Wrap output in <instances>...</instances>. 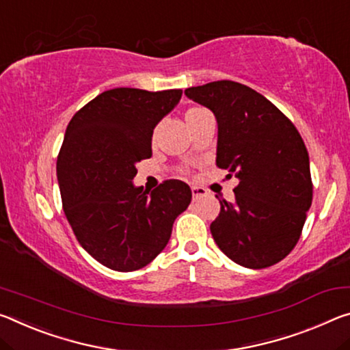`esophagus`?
I'll return each instance as SVG.
<instances>
[{
  "mask_svg": "<svg viewBox=\"0 0 350 350\" xmlns=\"http://www.w3.org/2000/svg\"><path fill=\"white\" fill-rule=\"evenodd\" d=\"M191 195H193V199H198V198L207 195V191H205L201 187H191Z\"/></svg>",
  "mask_w": 350,
  "mask_h": 350,
  "instance_id": "esophagus-1",
  "label": "esophagus"
}]
</instances>
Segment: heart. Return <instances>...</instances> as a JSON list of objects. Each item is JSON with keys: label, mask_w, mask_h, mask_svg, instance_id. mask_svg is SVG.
<instances>
[{"label": "heart", "mask_w": 350, "mask_h": 350, "mask_svg": "<svg viewBox=\"0 0 350 350\" xmlns=\"http://www.w3.org/2000/svg\"><path fill=\"white\" fill-rule=\"evenodd\" d=\"M208 113H210L208 110L204 107H190L185 112V123H187V126H190L195 123V121H198L199 118H202L204 115H208ZM152 140H155V134L152 135Z\"/></svg>", "instance_id": "heart-1"}]
</instances>
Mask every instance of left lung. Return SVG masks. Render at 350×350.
I'll use <instances>...</instances> for the list:
<instances>
[{
	"label": "left lung",
	"mask_w": 350,
	"mask_h": 350,
	"mask_svg": "<svg viewBox=\"0 0 350 350\" xmlns=\"http://www.w3.org/2000/svg\"><path fill=\"white\" fill-rule=\"evenodd\" d=\"M185 95L218 121L216 165L240 179L210 224L227 257L251 269L279 263L297 245L313 199L310 160L296 126L251 87L215 81Z\"/></svg>",
	"instance_id": "1"
}]
</instances>
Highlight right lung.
Segmentation results:
<instances>
[{"mask_svg":"<svg viewBox=\"0 0 350 350\" xmlns=\"http://www.w3.org/2000/svg\"><path fill=\"white\" fill-rule=\"evenodd\" d=\"M180 96L179 88H112L77 110L66 127L57 157L64 212L79 245L113 271L151 263L191 202L182 180H165L151 193L132 184L135 165L152 155L154 127Z\"/></svg>","mask_w":350,"mask_h":350,"instance_id":"add662e5","label":"right lung"}]
</instances>
